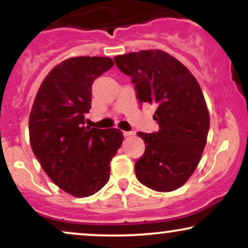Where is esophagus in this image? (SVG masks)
Wrapping results in <instances>:
<instances>
[{
	"instance_id": "34e87169",
	"label": "esophagus",
	"mask_w": 248,
	"mask_h": 248,
	"mask_svg": "<svg viewBox=\"0 0 248 248\" xmlns=\"http://www.w3.org/2000/svg\"><path fill=\"white\" fill-rule=\"evenodd\" d=\"M134 132H132V130H130V132H124V138H128V136H132V135H134Z\"/></svg>"
}]
</instances>
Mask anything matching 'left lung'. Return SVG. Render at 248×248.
Returning a JSON list of instances; mask_svg holds the SVG:
<instances>
[{
    "instance_id": "1",
    "label": "left lung",
    "mask_w": 248,
    "mask_h": 248,
    "mask_svg": "<svg viewBox=\"0 0 248 248\" xmlns=\"http://www.w3.org/2000/svg\"><path fill=\"white\" fill-rule=\"evenodd\" d=\"M118 69L132 78L140 104L156 105L157 132H139L146 144L135 162L136 178L156 191L178 189L201 161L210 118L203 92L190 71L161 50H144L114 58Z\"/></svg>"
}]
</instances>
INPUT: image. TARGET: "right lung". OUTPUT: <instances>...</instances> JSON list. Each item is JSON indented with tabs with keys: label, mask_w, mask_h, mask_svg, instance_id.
<instances>
[{
	"label": "right lung",
	"mask_w": 248,
	"mask_h": 248,
	"mask_svg": "<svg viewBox=\"0 0 248 248\" xmlns=\"http://www.w3.org/2000/svg\"><path fill=\"white\" fill-rule=\"evenodd\" d=\"M114 65L108 57H75L57 65L42 82L29 118L30 144L46 175L75 197L98 192L124 135L116 128L85 126L93 81Z\"/></svg>",
	"instance_id": "right-lung-1"
}]
</instances>
